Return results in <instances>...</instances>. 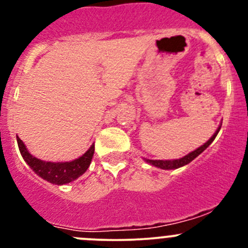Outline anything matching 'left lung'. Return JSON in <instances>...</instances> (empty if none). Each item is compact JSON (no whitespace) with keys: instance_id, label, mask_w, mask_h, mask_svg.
<instances>
[{"instance_id":"left-lung-1","label":"left lung","mask_w":248,"mask_h":248,"mask_svg":"<svg viewBox=\"0 0 248 248\" xmlns=\"http://www.w3.org/2000/svg\"><path fill=\"white\" fill-rule=\"evenodd\" d=\"M221 126L222 124H219L218 128L216 129V132L214 133V136L211 137L209 140H207L206 142H205L204 145H202V146H199L198 149H196L194 151L189 152V154H187L186 156L181 157V158L179 159H147V158H144L145 162H147L149 164H151V166L156 167V168H159V169H164V170H170V169H177V168H181V167L186 166V164L191 163L192 161H193L196 157H198L199 155L202 154V151H204L206 147H209V145L211 144L212 141H214L215 138H216V136L218 134L219 129H221Z\"/></svg>"}]
</instances>
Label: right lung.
I'll return each mask as SVG.
<instances>
[{
  "label": "right lung",
  "mask_w": 248,
  "mask_h": 248,
  "mask_svg": "<svg viewBox=\"0 0 248 248\" xmlns=\"http://www.w3.org/2000/svg\"><path fill=\"white\" fill-rule=\"evenodd\" d=\"M16 140L20 154L30 168L38 176L52 185H66L81 176L91 164L94 152V144H92L82 156L71 162H46L30 154L26 145L17 136Z\"/></svg>",
  "instance_id": "1"
}]
</instances>
